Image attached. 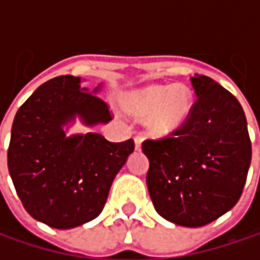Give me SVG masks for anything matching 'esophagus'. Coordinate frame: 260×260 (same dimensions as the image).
I'll return each instance as SVG.
<instances>
[{
  "label": "esophagus",
  "instance_id": "1",
  "mask_svg": "<svg viewBox=\"0 0 260 260\" xmlns=\"http://www.w3.org/2000/svg\"><path fill=\"white\" fill-rule=\"evenodd\" d=\"M134 141H135V149H140L141 147V143H143V137L141 135H135Z\"/></svg>",
  "mask_w": 260,
  "mask_h": 260
}]
</instances>
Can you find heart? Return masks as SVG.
Masks as SVG:
<instances>
[{"label": "heart", "mask_w": 260, "mask_h": 260, "mask_svg": "<svg viewBox=\"0 0 260 260\" xmlns=\"http://www.w3.org/2000/svg\"><path fill=\"white\" fill-rule=\"evenodd\" d=\"M125 110L135 117L146 119L147 128L158 137L181 131L191 117L194 96L188 85H150L123 99Z\"/></svg>", "instance_id": "1"}]
</instances>
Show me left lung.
Listing matches in <instances>:
<instances>
[{
	"instance_id": "1",
	"label": "left lung",
	"mask_w": 260,
	"mask_h": 260,
	"mask_svg": "<svg viewBox=\"0 0 260 260\" xmlns=\"http://www.w3.org/2000/svg\"><path fill=\"white\" fill-rule=\"evenodd\" d=\"M197 96L189 120L170 138L146 140L147 189L156 212L183 228L209 224L239 200L251 143L238 99L205 75L191 77Z\"/></svg>"
}]
</instances>
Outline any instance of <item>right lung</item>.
I'll return each instance as SVG.
<instances>
[{
	"label": "right lung",
	"mask_w": 260,
	"mask_h": 260,
	"mask_svg": "<svg viewBox=\"0 0 260 260\" xmlns=\"http://www.w3.org/2000/svg\"><path fill=\"white\" fill-rule=\"evenodd\" d=\"M61 75L42 84L18 110L7 152L9 173L26 212L54 229H74L104 209L111 183L134 152V140L111 143L98 132L68 135L108 123L107 104Z\"/></svg>",
	"instance_id": "obj_1"
}]
</instances>
